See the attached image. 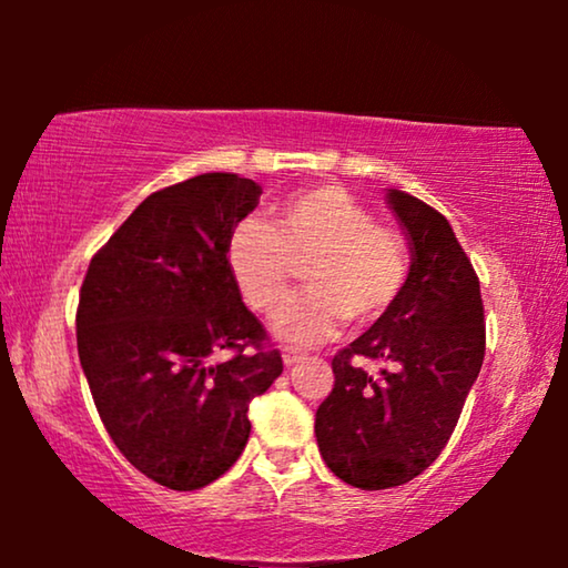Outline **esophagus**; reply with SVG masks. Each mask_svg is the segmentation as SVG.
<instances>
[{
    "label": "esophagus",
    "instance_id": "34e87169",
    "mask_svg": "<svg viewBox=\"0 0 568 568\" xmlns=\"http://www.w3.org/2000/svg\"><path fill=\"white\" fill-rule=\"evenodd\" d=\"M282 359H284L286 367H292V364H297V362L305 359V354L297 352V348H284V352H282Z\"/></svg>",
    "mask_w": 568,
    "mask_h": 568
}]
</instances>
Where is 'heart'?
Masks as SVG:
<instances>
[{"mask_svg": "<svg viewBox=\"0 0 568 568\" xmlns=\"http://www.w3.org/2000/svg\"><path fill=\"white\" fill-rule=\"evenodd\" d=\"M227 263L240 294L255 313L276 315L293 288L296 268L308 266L311 294L274 321L294 344H321L348 317L369 325L383 317L408 282L406 237L338 185L292 193L274 209V227L247 220L232 232Z\"/></svg>", "mask_w": 568, "mask_h": 568, "instance_id": "obj_1", "label": "heart"}]
</instances>
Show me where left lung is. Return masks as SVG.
Wrapping results in <instances>:
<instances>
[{"label":"left lung","mask_w":568,"mask_h":568,"mask_svg":"<svg viewBox=\"0 0 568 568\" xmlns=\"http://www.w3.org/2000/svg\"><path fill=\"white\" fill-rule=\"evenodd\" d=\"M410 245L395 305L333 356V390L315 414L328 468L362 491L403 486L453 437L486 354L484 300L473 263L437 209L387 191ZM359 358L379 361L369 376Z\"/></svg>","instance_id":"obj_1"}]
</instances>
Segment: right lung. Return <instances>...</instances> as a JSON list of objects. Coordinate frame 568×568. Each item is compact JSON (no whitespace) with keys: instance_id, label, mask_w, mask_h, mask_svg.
Returning <instances> with one entry per match:
<instances>
[{"instance_id":"right-lung-1","label":"right lung","mask_w":568,"mask_h":568,"mask_svg":"<svg viewBox=\"0 0 568 568\" xmlns=\"http://www.w3.org/2000/svg\"><path fill=\"white\" fill-rule=\"evenodd\" d=\"M261 193L235 173L168 185L92 255L82 282L77 352L100 422L136 470L173 491L235 465L247 406L284 369L227 263ZM220 351L227 361L213 359Z\"/></svg>"}]
</instances>
